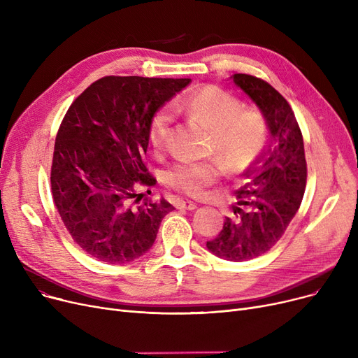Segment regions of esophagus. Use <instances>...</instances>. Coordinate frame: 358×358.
Returning <instances> with one entry per match:
<instances>
[{"label":"esophagus","mask_w":358,"mask_h":358,"mask_svg":"<svg viewBox=\"0 0 358 358\" xmlns=\"http://www.w3.org/2000/svg\"><path fill=\"white\" fill-rule=\"evenodd\" d=\"M178 208L180 209H185V210H194V209H197V204L190 201V200H180L178 201Z\"/></svg>","instance_id":"esophagus-1"}]
</instances>
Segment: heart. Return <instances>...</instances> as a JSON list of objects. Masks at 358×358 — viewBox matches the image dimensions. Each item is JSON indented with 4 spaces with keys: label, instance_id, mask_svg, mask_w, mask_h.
I'll return each mask as SVG.
<instances>
[{
    "label": "heart",
    "instance_id": "b5f03b06",
    "mask_svg": "<svg viewBox=\"0 0 358 358\" xmlns=\"http://www.w3.org/2000/svg\"><path fill=\"white\" fill-rule=\"evenodd\" d=\"M174 108L189 113L210 129L209 150L216 152L229 169L245 168L261 152L266 131L261 120L250 111L241 110L239 101L217 87H201L187 92L173 103ZM171 113L162 107L149 122L148 138L161 146L169 131ZM222 174L216 161H181L164 171V181L190 196H200L206 187Z\"/></svg>",
    "mask_w": 358,
    "mask_h": 358
}]
</instances>
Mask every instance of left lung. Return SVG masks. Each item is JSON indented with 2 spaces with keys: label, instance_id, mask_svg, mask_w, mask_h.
Returning <instances> with one entry per match:
<instances>
[{
  "label": "left lung",
  "instance_id": "left-lung-1",
  "mask_svg": "<svg viewBox=\"0 0 358 358\" xmlns=\"http://www.w3.org/2000/svg\"><path fill=\"white\" fill-rule=\"evenodd\" d=\"M231 80L264 117L267 146L236 192L234 215L206 247L222 259L242 262L267 252L285 234L302 203L308 169L302 131L286 99L252 75L235 73Z\"/></svg>",
  "mask_w": 358,
  "mask_h": 358
}]
</instances>
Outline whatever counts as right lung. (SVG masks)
<instances>
[{
	"mask_svg": "<svg viewBox=\"0 0 358 358\" xmlns=\"http://www.w3.org/2000/svg\"><path fill=\"white\" fill-rule=\"evenodd\" d=\"M190 78L106 77L68 108L56 135L52 196L72 239L106 264H127L154 245L174 208L136 194L154 185L143 164L154 113Z\"/></svg>",
	"mask_w": 358,
	"mask_h": 358,
	"instance_id": "1",
	"label": "right lung"
}]
</instances>
